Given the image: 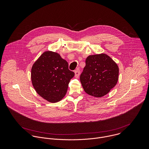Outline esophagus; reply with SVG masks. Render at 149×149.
I'll use <instances>...</instances> for the list:
<instances>
[{"instance_id": "1", "label": "esophagus", "mask_w": 149, "mask_h": 149, "mask_svg": "<svg viewBox=\"0 0 149 149\" xmlns=\"http://www.w3.org/2000/svg\"><path fill=\"white\" fill-rule=\"evenodd\" d=\"M80 72L79 69H77V70H75V72H74V73H75V77L77 78V77L79 76V75H80Z\"/></svg>"}]
</instances>
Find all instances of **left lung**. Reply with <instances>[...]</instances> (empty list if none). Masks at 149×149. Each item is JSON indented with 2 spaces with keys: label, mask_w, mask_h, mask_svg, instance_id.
Wrapping results in <instances>:
<instances>
[{
  "label": "left lung",
  "mask_w": 149,
  "mask_h": 149,
  "mask_svg": "<svg viewBox=\"0 0 149 149\" xmlns=\"http://www.w3.org/2000/svg\"><path fill=\"white\" fill-rule=\"evenodd\" d=\"M80 75V81L85 92L95 97H101L116 85L119 67L106 54L89 56Z\"/></svg>",
  "instance_id": "1"
}]
</instances>
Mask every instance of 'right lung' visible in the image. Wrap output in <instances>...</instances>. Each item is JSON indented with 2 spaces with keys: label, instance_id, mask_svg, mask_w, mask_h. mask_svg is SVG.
Listing matches in <instances>:
<instances>
[{
  "label": "right lung",
  "instance_id": "right-lung-1",
  "mask_svg": "<svg viewBox=\"0 0 149 149\" xmlns=\"http://www.w3.org/2000/svg\"><path fill=\"white\" fill-rule=\"evenodd\" d=\"M74 73L68 69V62L54 52L45 51L33 64L32 84L37 93L50 103H57L65 96Z\"/></svg>",
  "mask_w": 149,
  "mask_h": 149
}]
</instances>
